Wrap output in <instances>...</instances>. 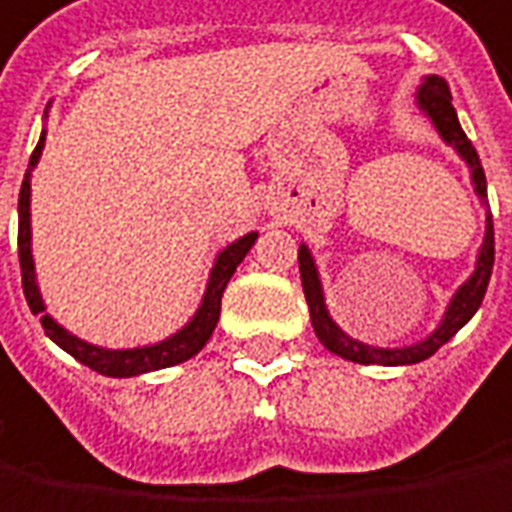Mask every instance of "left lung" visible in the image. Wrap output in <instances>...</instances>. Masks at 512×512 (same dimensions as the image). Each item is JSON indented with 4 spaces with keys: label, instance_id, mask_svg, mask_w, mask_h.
Returning <instances> with one entry per match:
<instances>
[{
    "label": "left lung",
    "instance_id": "obj_1",
    "mask_svg": "<svg viewBox=\"0 0 512 512\" xmlns=\"http://www.w3.org/2000/svg\"><path fill=\"white\" fill-rule=\"evenodd\" d=\"M417 106L425 118L434 123V129L440 132V137L454 146V152L465 160V166L471 168V183L473 191L479 202L485 205V239H482V248L476 253V264H473V273L468 279L462 281V287L456 290L445 315H442L440 327L434 329L425 341L408 346H394V349H383V346L363 344L358 338L346 335L344 329L332 321V315L327 310V301H324V287H321V276H318V267L312 259L310 248L301 242L298 248V270H301V287H304V298H307V307H310V321L318 341L327 346L329 352H335L338 358L352 360V363H380V366H411V363H420V360L431 358L442 344H448L459 329L471 321L476 310L482 307V298L488 290L490 273H493V216H490L488 205V180H485V171L479 163V154L471 146L468 135L462 132L459 118H456V109L451 104V89L442 81L440 75H428L423 78V84L417 87Z\"/></svg>",
    "mask_w": 512,
    "mask_h": 512
}]
</instances>
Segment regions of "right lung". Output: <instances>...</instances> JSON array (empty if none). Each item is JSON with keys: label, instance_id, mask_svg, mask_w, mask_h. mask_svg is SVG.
I'll return each instance as SVG.
<instances>
[{"label": "right lung", "instance_id": "1", "mask_svg": "<svg viewBox=\"0 0 512 512\" xmlns=\"http://www.w3.org/2000/svg\"><path fill=\"white\" fill-rule=\"evenodd\" d=\"M44 137H47V132H41L39 146H36V152L30 154V166H27L22 191H19V264H22V287L24 298H27L33 315H41L44 335L53 344L61 346L67 355H72L75 360H81L84 366H89L92 372L106 377L146 375V372H157V369L177 366L183 360L194 358L202 346L208 344V338L214 335L216 321H219V310H222V293H225L228 281L236 273L239 262L248 256L253 242L259 239V233H245L236 242H231L228 248H222L216 253L200 307L191 315V321L183 329H177L174 335H168V338L157 341V344L135 346V349H106V346H95L89 344V341H81L78 335H72L70 329L61 327L53 315H47L44 298L39 293V281H36L33 248H30V242H33V231H30V177H33V168L39 163L41 149H44Z\"/></svg>", "mask_w": 512, "mask_h": 512}]
</instances>
